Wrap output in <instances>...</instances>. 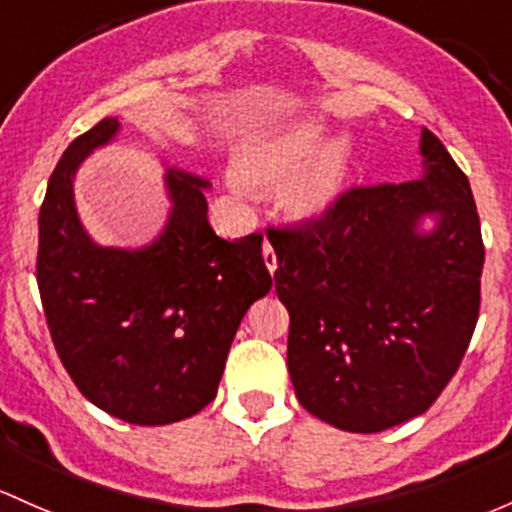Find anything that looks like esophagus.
<instances>
[{"label": "esophagus", "instance_id": "34e87169", "mask_svg": "<svg viewBox=\"0 0 512 512\" xmlns=\"http://www.w3.org/2000/svg\"><path fill=\"white\" fill-rule=\"evenodd\" d=\"M262 257H265L267 270H270V272L274 274V270H277V255H274V250H272L270 242H265V247H262Z\"/></svg>", "mask_w": 512, "mask_h": 512}]
</instances>
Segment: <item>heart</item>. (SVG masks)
<instances>
[{"instance_id": "heart-1", "label": "heart", "mask_w": 512, "mask_h": 512, "mask_svg": "<svg viewBox=\"0 0 512 512\" xmlns=\"http://www.w3.org/2000/svg\"><path fill=\"white\" fill-rule=\"evenodd\" d=\"M326 122L306 117L247 139L235 157L230 176L233 191L245 193V184H282V201L297 218H319L341 196L353 164L351 137L341 134L318 144Z\"/></svg>"}]
</instances>
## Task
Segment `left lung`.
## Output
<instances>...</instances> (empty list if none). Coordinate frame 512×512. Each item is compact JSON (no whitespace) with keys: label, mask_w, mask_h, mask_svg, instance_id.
<instances>
[{"label":"left lung","mask_w":512,"mask_h":512,"mask_svg":"<svg viewBox=\"0 0 512 512\" xmlns=\"http://www.w3.org/2000/svg\"><path fill=\"white\" fill-rule=\"evenodd\" d=\"M419 154V179L351 188L324 218L267 230L294 392L343 432L427 412L478 321L483 240L469 179L429 129ZM427 214L438 225L422 234Z\"/></svg>","instance_id":"left-lung-1"}]
</instances>
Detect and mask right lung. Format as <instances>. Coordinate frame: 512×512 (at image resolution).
Instances as JSON below:
<instances>
[{"instance_id":"add662e5","label":"right lung","mask_w":512,"mask_h":512,"mask_svg":"<svg viewBox=\"0 0 512 512\" xmlns=\"http://www.w3.org/2000/svg\"><path fill=\"white\" fill-rule=\"evenodd\" d=\"M105 117L68 144L39 213L41 304L75 387L112 417L142 427L193 417L213 402L245 311L272 289L262 235L223 240L208 223V181L166 169L171 213L139 250L93 242L75 211L73 179L112 142Z\"/></svg>"}]
</instances>
